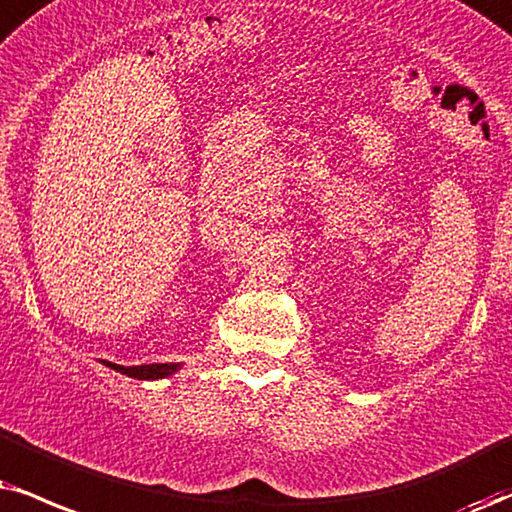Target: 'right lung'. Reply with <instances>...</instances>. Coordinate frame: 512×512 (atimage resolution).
Masks as SVG:
<instances>
[{"label": "right lung", "instance_id": "1", "mask_svg": "<svg viewBox=\"0 0 512 512\" xmlns=\"http://www.w3.org/2000/svg\"><path fill=\"white\" fill-rule=\"evenodd\" d=\"M111 370L121 372V375H128V377H135V380H161V377H168L173 375L175 370L180 368V365L175 363H149V365H132V368H125V365H116V363H109Z\"/></svg>", "mask_w": 512, "mask_h": 512}]
</instances>
